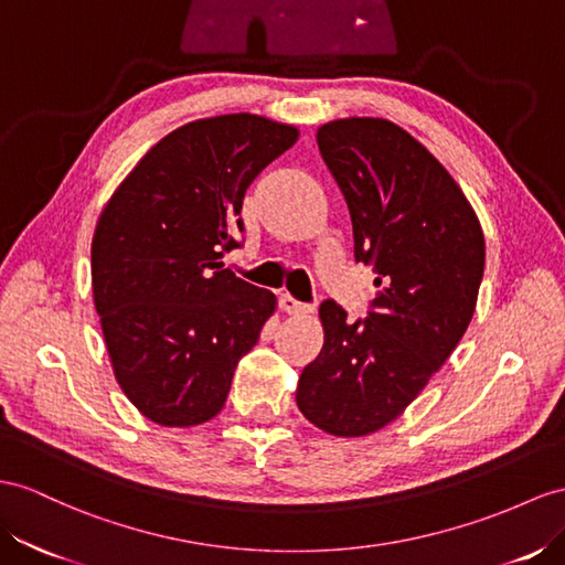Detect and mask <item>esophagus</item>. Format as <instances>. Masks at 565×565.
<instances>
[{
	"label": "esophagus",
	"mask_w": 565,
	"mask_h": 565,
	"mask_svg": "<svg viewBox=\"0 0 565 565\" xmlns=\"http://www.w3.org/2000/svg\"><path fill=\"white\" fill-rule=\"evenodd\" d=\"M279 308L284 312H288V315H308V312H312V306H308V302H300V300H296L294 296H288V294H284L279 298Z\"/></svg>",
	"instance_id": "obj_1"
}]
</instances>
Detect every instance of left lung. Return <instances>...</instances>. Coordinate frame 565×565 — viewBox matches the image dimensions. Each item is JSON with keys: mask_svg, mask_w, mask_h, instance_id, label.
Returning <instances> with one entry per match:
<instances>
[{"mask_svg": "<svg viewBox=\"0 0 565 565\" xmlns=\"http://www.w3.org/2000/svg\"><path fill=\"white\" fill-rule=\"evenodd\" d=\"M317 145L353 222L355 259L374 267L365 320L320 306L324 345L296 403L334 437L394 423L454 353L477 306L484 234L466 193L420 140L386 119L317 128Z\"/></svg>", "mask_w": 565, "mask_h": 565, "instance_id": "obj_1", "label": "left lung"}]
</instances>
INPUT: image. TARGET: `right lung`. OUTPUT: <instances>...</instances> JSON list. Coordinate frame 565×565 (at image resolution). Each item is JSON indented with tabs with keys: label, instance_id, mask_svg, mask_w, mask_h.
<instances>
[{
	"label": "right lung",
	"instance_id": "right-lung-1",
	"mask_svg": "<svg viewBox=\"0 0 565 565\" xmlns=\"http://www.w3.org/2000/svg\"><path fill=\"white\" fill-rule=\"evenodd\" d=\"M296 140V126L257 114L191 121L140 159L99 214L95 310L114 377L148 420H212L274 315L277 296L220 259L241 245L248 185Z\"/></svg>",
	"mask_w": 565,
	"mask_h": 565
}]
</instances>
